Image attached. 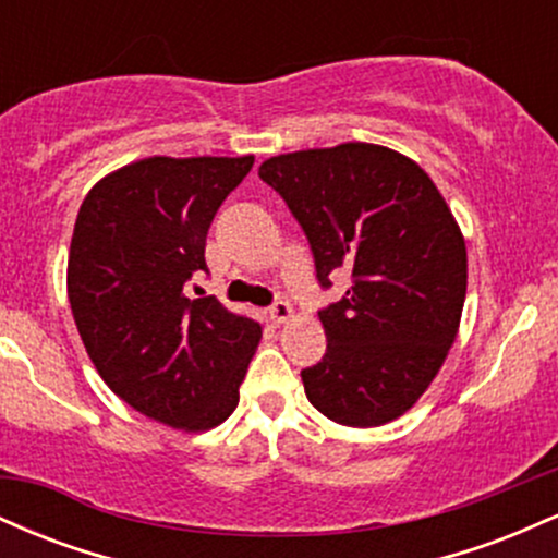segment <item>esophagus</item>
<instances>
[{
  "label": "esophagus",
  "mask_w": 558,
  "mask_h": 558,
  "mask_svg": "<svg viewBox=\"0 0 558 558\" xmlns=\"http://www.w3.org/2000/svg\"><path fill=\"white\" fill-rule=\"evenodd\" d=\"M293 317V306L288 304V301H275V304L270 306V319L275 325H283V323H288V319Z\"/></svg>",
  "instance_id": "1"
}]
</instances>
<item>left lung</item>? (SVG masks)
I'll return each mask as SVG.
<instances>
[{
    "instance_id": "obj_1",
    "label": "left lung",
    "mask_w": 558,
    "mask_h": 558,
    "mask_svg": "<svg viewBox=\"0 0 558 558\" xmlns=\"http://www.w3.org/2000/svg\"><path fill=\"white\" fill-rule=\"evenodd\" d=\"M259 178L304 228L323 288L351 272L345 296L319 312L328 351L301 369L306 399L349 427L401 417L462 323L466 246L446 198L414 159L362 141L270 157Z\"/></svg>"
}]
</instances>
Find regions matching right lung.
<instances>
[{
	"label": "right lung",
	"instance_id": "1",
	"mask_svg": "<svg viewBox=\"0 0 558 558\" xmlns=\"http://www.w3.org/2000/svg\"><path fill=\"white\" fill-rule=\"evenodd\" d=\"M252 165V155L125 165L88 191L70 241L68 299L96 373L136 412L185 433L230 417L262 338L257 319L185 293L207 272L215 213Z\"/></svg>",
	"mask_w": 558,
	"mask_h": 558
}]
</instances>
